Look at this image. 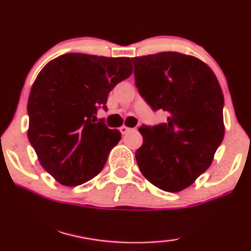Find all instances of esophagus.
<instances>
[{
	"label": "esophagus",
	"instance_id": "1",
	"mask_svg": "<svg viewBox=\"0 0 251 251\" xmlns=\"http://www.w3.org/2000/svg\"><path fill=\"white\" fill-rule=\"evenodd\" d=\"M131 128H129V126H122L121 128H120V131H121L122 135H126V133H128Z\"/></svg>",
	"mask_w": 251,
	"mask_h": 251
}]
</instances>
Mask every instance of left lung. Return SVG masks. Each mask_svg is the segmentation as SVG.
Wrapping results in <instances>:
<instances>
[{
  "label": "left lung",
  "instance_id": "1",
  "mask_svg": "<svg viewBox=\"0 0 251 251\" xmlns=\"http://www.w3.org/2000/svg\"><path fill=\"white\" fill-rule=\"evenodd\" d=\"M131 60L141 96L168 115L166 123L138 129L136 160L152 184L178 193L210 167L223 142V91L211 68L190 55L162 51Z\"/></svg>",
  "mask_w": 251,
  "mask_h": 251
}]
</instances>
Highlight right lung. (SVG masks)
I'll return each instance as SVG.
<instances>
[{"label":"right lung","mask_w":251,"mask_h":251,"mask_svg":"<svg viewBox=\"0 0 251 251\" xmlns=\"http://www.w3.org/2000/svg\"><path fill=\"white\" fill-rule=\"evenodd\" d=\"M131 74L129 57L79 53L61 55L39 73L28 97L27 137L58 183L75 187L102 171L121 132L96 122V114Z\"/></svg>","instance_id":"obj_1"}]
</instances>
